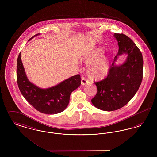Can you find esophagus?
<instances>
[{
    "label": "esophagus",
    "mask_w": 157,
    "mask_h": 157,
    "mask_svg": "<svg viewBox=\"0 0 157 157\" xmlns=\"http://www.w3.org/2000/svg\"><path fill=\"white\" fill-rule=\"evenodd\" d=\"M89 83V81L88 80H86L85 78H82L81 79V85H85L86 84H88Z\"/></svg>",
    "instance_id": "34e87169"
}]
</instances>
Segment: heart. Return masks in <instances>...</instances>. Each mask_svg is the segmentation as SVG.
<instances>
[{
  "mask_svg": "<svg viewBox=\"0 0 157 157\" xmlns=\"http://www.w3.org/2000/svg\"><path fill=\"white\" fill-rule=\"evenodd\" d=\"M104 51L100 48L88 50L82 53L81 60L87 63L86 73L92 81H101L108 75L111 59L108 55H102Z\"/></svg>",
  "mask_w": 157,
  "mask_h": 157,
  "instance_id": "heart-1",
  "label": "heart"
}]
</instances>
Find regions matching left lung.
<instances>
[{
	"instance_id": "8db88e82",
	"label": "left lung",
	"mask_w": 157,
	"mask_h": 157,
	"mask_svg": "<svg viewBox=\"0 0 157 157\" xmlns=\"http://www.w3.org/2000/svg\"><path fill=\"white\" fill-rule=\"evenodd\" d=\"M113 37L118 44V52L107 77L95 83L97 93L91 99L96 108L105 111H115L127 104L139 89L143 76V58L138 48L124 34L115 33ZM124 53L127 55L126 60L116 65L118 56Z\"/></svg>"
}]
</instances>
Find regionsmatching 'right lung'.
I'll return each instance as SVG.
<instances>
[{
  "mask_svg": "<svg viewBox=\"0 0 157 157\" xmlns=\"http://www.w3.org/2000/svg\"><path fill=\"white\" fill-rule=\"evenodd\" d=\"M39 33L35 35L30 39ZM17 82L23 97L39 112L56 114L63 111L69 104L71 94L81 85V76L76 75L52 87L43 89L31 83L27 78L20 52L17 60Z\"/></svg>",
  "mask_w": 157,
  "mask_h": 157,
  "instance_id": "right-lung-1",
  "label": "right lung"
}]
</instances>
